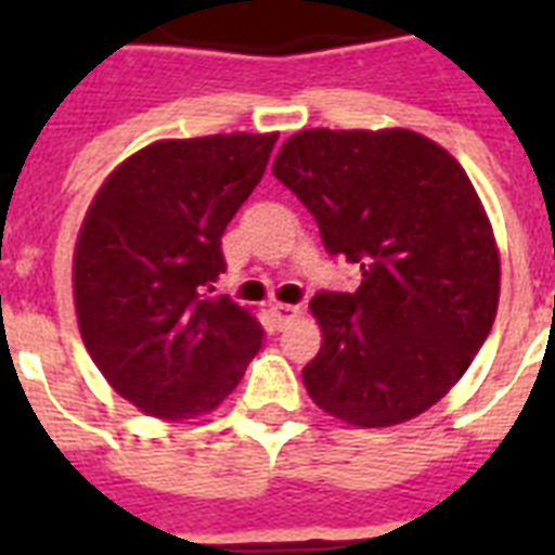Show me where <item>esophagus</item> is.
I'll use <instances>...</instances> for the list:
<instances>
[{
  "instance_id": "1",
  "label": "esophagus",
  "mask_w": 555,
  "mask_h": 555,
  "mask_svg": "<svg viewBox=\"0 0 555 555\" xmlns=\"http://www.w3.org/2000/svg\"><path fill=\"white\" fill-rule=\"evenodd\" d=\"M270 317H273V328L282 331L299 317V305H273V308H270Z\"/></svg>"
}]
</instances>
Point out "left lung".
Here are the masks:
<instances>
[{
    "instance_id": "1",
    "label": "left lung",
    "mask_w": 555,
    "mask_h": 555,
    "mask_svg": "<svg viewBox=\"0 0 555 555\" xmlns=\"http://www.w3.org/2000/svg\"><path fill=\"white\" fill-rule=\"evenodd\" d=\"M273 176L325 250L360 268L357 291L311 299L322 348L302 369L308 395L363 429L412 421L464 377L499 311V250L464 167L409 129H308Z\"/></svg>"
}]
</instances>
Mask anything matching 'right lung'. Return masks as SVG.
<instances>
[{"label":"right lung","instance_id":"right-lung-1","mask_svg":"<svg viewBox=\"0 0 555 555\" xmlns=\"http://www.w3.org/2000/svg\"><path fill=\"white\" fill-rule=\"evenodd\" d=\"M276 138L152 143L91 201L74 250L77 322L103 377L141 412H212L261 348L259 320L212 291L227 270L221 235Z\"/></svg>","mask_w":555,"mask_h":555}]
</instances>
